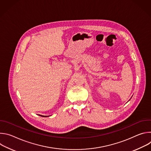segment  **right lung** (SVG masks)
Listing matches in <instances>:
<instances>
[{"mask_svg": "<svg viewBox=\"0 0 151 151\" xmlns=\"http://www.w3.org/2000/svg\"><path fill=\"white\" fill-rule=\"evenodd\" d=\"M39 116H41L42 117H48V116H43V115H40Z\"/></svg>", "mask_w": 151, "mask_h": 151, "instance_id": "right-lung-1", "label": "right lung"}]
</instances>
